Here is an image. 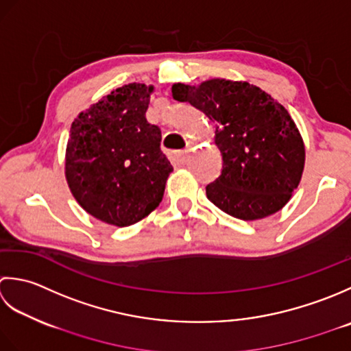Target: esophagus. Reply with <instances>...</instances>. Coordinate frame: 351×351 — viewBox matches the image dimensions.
I'll return each mask as SVG.
<instances>
[{
	"instance_id": "1",
	"label": "esophagus",
	"mask_w": 351,
	"mask_h": 351,
	"mask_svg": "<svg viewBox=\"0 0 351 351\" xmlns=\"http://www.w3.org/2000/svg\"><path fill=\"white\" fill-rule=\"evenodd\" d=\"M177 159L180 163H186L189 160V149H182V152L177 153Z\"/></svg>"
}]
</instances>
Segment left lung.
Instances as JSON below:
<instances>
[{
  "label": "left lung",
  "instance_id": "8db88e82",
  "mask_svg": "<svg viewBox=\"0 0 351 351\" xmlns=\"http://www.w3.org/2000/svg\"><path fill=\"white\" fill-rule=\"evenodd\" d=\"M177 101H188L215 124L223 171L206 195L238 219L273 215L302 180L304 144L285 107L247 82L212 78L198 86L173 84Z\"/></svg>",
  "mask_w": 351,
  "mask_h": 351
}]
</instances>
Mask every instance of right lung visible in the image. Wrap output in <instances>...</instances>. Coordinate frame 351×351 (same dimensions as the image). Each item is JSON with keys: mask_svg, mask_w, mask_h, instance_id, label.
Segmentation results:
<instances>
[{"mask_svg": "<svg viewBox=\"0 0 351 351\" xmlns=\"http://www.w3.org/2000/svg\"><path fill=\"white\" fill-rule=\"evenodd\" d=\"M153 89L124 84L71 125L66 182L78 204L103 223L132 226L163 198L173 165L160 149V128L145 118Z\"/></svg>", "mask_w": 351, "mask_h": 351, "instance_id": "right-lung-1", "label": "right lung"}]
</instances>
